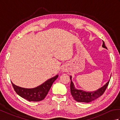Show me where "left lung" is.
<instances>
[{
    "mask_svg": "<svg viewBox=\"0 0 120 120\" xmlns=\"http://www.w3.org/2000/svg\"><path fill=\"white\" fill-rule=\"evenodd\" d=\"M102 46L103 47L107 49L103 41ZM70 79L71 80L70 85L71 93L74 99L78 102L83 103L91 102V101L95 100V99L98 98L101 95H102L104 92L105 91L106 88H107L109 83V81H110V80H109L103 86L98 89V90H97L95 91L86 92L82 90H78V89H76L72 81V76H70Z\"/></svg>",
    "mask_w": 120,
    "mask_h": 120,
    "instance_id": "obj_1",
    "label": "left lung"
}]
</instances>
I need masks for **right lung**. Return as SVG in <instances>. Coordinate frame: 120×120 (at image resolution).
I'll list each match as a JSON object with an SVG mask.
<instances>
[{"mask_svg":"<svg viewBox=\"0 0 120 120\" xmlns=\"http://www.w3.org/2000/svg\"><path fill=\"white\" fill-rule=\"evenodd\" d=\"M58 77V75H57L40 86L31 89L22 88L14 85L12 82L11 83L15 91L22 98L30 101H39L45 98L52 83Z\"/></svg>","mask_w":120,"mask_h":120,"instance_id":"add662e5","label":"right lung"}]
</instances>
